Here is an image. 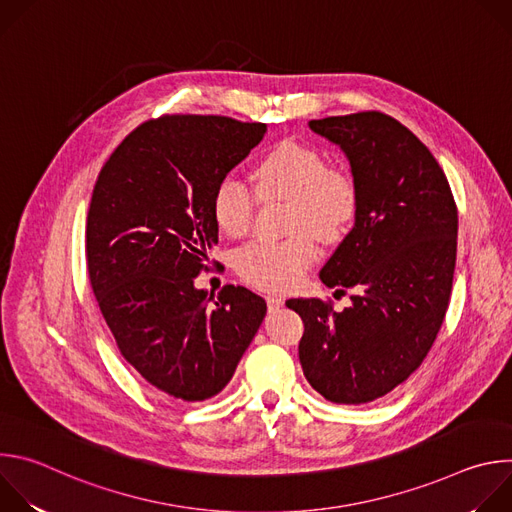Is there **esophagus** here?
Segmentation results:
<instances>
[{
    "label": "esophagus",
    "mask_w": 512,
    "mask_h": 512,
    "mask_svg": "<svg viewBox=\"0 0 512 512\" xmlns=\"http://www.w3.org/2000/svg\"><path fill=\"white\" fill-rule=\"evenodd\" d=\"M283 306V300L279 298V296H269L267 298V308H269V312H275V310H279Z\"/></svg>",
    "instance_id": "1"
}]
</instances>
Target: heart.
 Here are the masks:
<instances>
[{
  "mask_svg": "<svg viewBox=\"0 0 512 512\" xmlns=\"http://www.w3.org/2000/svg\"><path fill=\"white\" fill-rule=\"evenodd\" d=\"M253 180L257 197L235 174L218 180L212 218L225 235L241 237L251 225L257 198L289 202L287 229L294 235L279 243L253 241L235 259L239 275L253 287L287 291L300 283L318 259L311 236L334 241L348 229L356 210V186L346 172L328 168L318 150L291 139L277 143L255 166Z\"/></svg>",
  "mask_w": 512,
  "mask_h": 512,
  "instance_id": "heart-1",
  "label": "heart"
}]
</instances>
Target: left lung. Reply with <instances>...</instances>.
<instances>
[{"label":"left lung","instance_id":"8db88e82","mask_svg":"<svg viewBox=\"0 0 512 512\" xmlns=\"http://www.w3.org/2000/svg\"><path fill=\"white\" fill-rule=\"evenodd\" d=\"M340 145L356 186L354 227L320 271L350 306L289 300L304 320L300 362L328 401L371 403L409 379L442 328L456 267L458 208L444 170L397 119L362 111L312 119Z\"/></svg>","mask_w":512,"mask_h":512}]
</instances>
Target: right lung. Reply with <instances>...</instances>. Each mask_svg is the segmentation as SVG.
<instances>
[{
    "label": "right lung",
    "instance_id": "add662e5",
    "mask_svg": "<svg viewBox=\"0 0 512 512\" xmlns=\"http://www.w3.org/2000/svg\"><path fill=\"white\" fill-rule=\"evenodd\" d=\"M267 131L221 115H164L105 162L87 216L93 294L123 358L160 397L221 393L267 304L241 285L194 287L218 243L212 194Z\"/></svg>",
    "mask_w": 512,
    "mask_h": 512
}]
</instances>
